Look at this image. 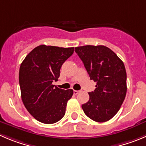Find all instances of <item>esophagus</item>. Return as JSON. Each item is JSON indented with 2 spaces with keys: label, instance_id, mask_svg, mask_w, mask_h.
I'll list each match as a JSON object with an SVG mask.
<instances>
[{
  "label": "esophagus",
  "instance_id": "1",
  "mask_svg": "<svg viewBox=\"0 0 146 146\" xmlns=\"http://www.w3.org/2000/svg\"><path fill=\"white\" fill-rule=\"evenodd\" d=\"M80 92V90H74V95H77Z\"/></svg>",
  "mask_w": 146,
  "mask_h": 146
}]
</instances>
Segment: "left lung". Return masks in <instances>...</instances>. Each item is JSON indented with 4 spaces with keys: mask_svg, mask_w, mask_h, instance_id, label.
Returning a JSON list of instances; mask_svg holds the SVG:
<instances>
[{
    "mask_svg": "<svg viewBox=\"0 0 146 146\" xmlns=\"http://www.w3.org/2000/svg\"><path fill=\"white\" fill-rule=\"evenodd\" d=\"M90 80L97 82L96 89L89 92L90 100L82 105L86 115L103 123L115 115L127 92V75L123 61L105 46L87 45L75 48Z\"/></svg>",
    "mask_w": 146,
    "mask_h": 146,
    "instance_id": "8db88e82",
    "label": "left lung"
}]
</instances>
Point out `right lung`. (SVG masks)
<instances>
[{"label": "right lung", "instance_id": "obj_1", "mask_svg": "<svg viewBox=\"0 0 146 146\" xmlns=\"http://www.w3.org/2000/svg\"><path fill=\"white\" fill-rule=\"evenodd\" d=\"M74 53V47L40 45L26 56L19 69V84L25 108L38 121L53 124L66 112L73 90L52 84L60 75L64 62Z\"/></svg>", "mask_w": 146, "mask_h": 146}]
</instances>
